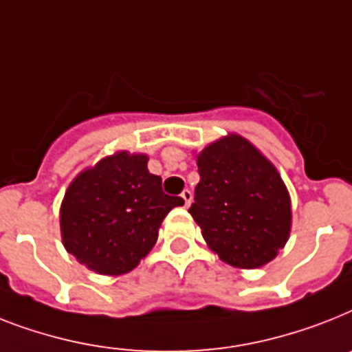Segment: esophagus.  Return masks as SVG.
Masks as SVG:
<instances>
[{
    "instance_id": "1",
    "label": "esophagus",
    "mask_w": 352,
    "mask_h": 352,
    "mask_svg": "<svg viewBox=\"0 0 352 352\" xmlns=\"http://www.w3.org/2000/svg\"><path fill=\"white\" fill-rule=\"evenodd\" d=\"M181 197H182V201H184L186 208H188V206L191 204V201H193V195H191V191H190V190H184V191H182Z\"/></svg>"
}]
</instances>
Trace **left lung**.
<instances>
[{
	"label": "left lung",
	"mask_w": 352,
	"mask_h": 352,
	"mask_svg": "<svg viewBox=\"0 0 352 352\" xmlns=\"http://www.w3.org/2000/svg\"><path fill=\"white\" fill-rule=\"evenodd\" d=\"M201 181L190 213L226 264L255 270L289 239L291 201L276 168L241 135L222 137L197 155Z\"/></svg>",
	"instance_id": "8db88e82"
}]
</instances>
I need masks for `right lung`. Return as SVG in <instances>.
<instances>
[{
	"label": "right lung",
	"instance_id": "obj_1",
	"mask_svg": "<svg viewBox=\"0 0 352 352\" xmlns=\"http://www.w3.org/2000/svg\"><path fill=\"white\" fill-rule=\"evenodd\" d=\"M181 197L166 195L148 157L117 151L70 182L61 204L63 244L99 275H124L150 253L164 217Z\"/></svg>",
	"mask_w": 352,
	"mask_h": 352
}]
</instances>
